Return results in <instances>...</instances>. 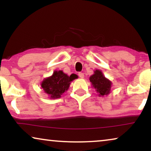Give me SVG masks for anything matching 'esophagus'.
I'll return each instance as SVG.
<instances>
[{
  "mask_svg": "<svg viewBox=\"0 0 151 151\" xmlns=\"http://www.w3.org/2000/svg\"><path fill=\"white\" fill-rule=\"evenodd\" d=\"M78 76H79V77L80 78H84V74L83 73H82V72H80V73H78Z\"/></svg>",
  "mask_w": 151,
  "mask_h": 151,
  "instance_id": "1",
  "label": "esophagus"
}]
</instances>
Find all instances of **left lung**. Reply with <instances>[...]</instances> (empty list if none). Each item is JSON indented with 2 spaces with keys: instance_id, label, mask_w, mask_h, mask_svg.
I'll list each match as a JSON object with an SVG mask.
<instances>
[{
  "instance_id": "8db88e82",
  "label": "left lung",
  "mask_w": 151,
  "mask_h": 151,
  "mask_svg": "<svg viewBox=\"0 0 151 151\" xmlns=\"http://www.w3.org/2000/svg\"><path fill=\"white\" fill-rule=\"evenodd\" d=\"M89 80L99 96H107L111 93L112 82L105 77L101 70H95L94 73L90 76Z\"/></svg>"
}]
</instances>
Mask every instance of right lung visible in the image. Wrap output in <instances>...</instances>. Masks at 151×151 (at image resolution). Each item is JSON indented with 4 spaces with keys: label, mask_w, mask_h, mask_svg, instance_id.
<instances>
[{
    "label": "right lung",
    "mask_w": 151,
    "mask_h": 151,
    "mask_svg": "<svg viewBox=\"0 0 151 151\" xmlns=\"http://www.w3.org/2000/svg\"><path fill=\"white\" fill-rule=\"evenodd\" d=\"M78 78L76 74L72 73L69 76L63 71H54L52 76L45 78L41 82V87L50 99H57L69 89L70 84Z\"/></svg>",
    "instance_id": "1"
}]
</instances>
